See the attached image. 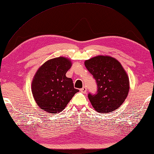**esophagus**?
<instances>
[{
    "label": "esophagus",
    "instance_id": "obj_1",
    "mask_svg": "<svg viewBox=\"0 0 154 154\" xmlns=\"http://www.w3.org/2000/svg\"><path fill=\"white\" fill-rule=\"evenodd\" d=\"M80 91L84 93H85L86 91H87V88H86L85 87H83L82 89H80Z\"/></svg>",
    "mask_w": 154,
    "mask_h": 154
}]
</instances>
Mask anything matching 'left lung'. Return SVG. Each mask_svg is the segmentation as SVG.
<instances>
[{"label":"left lung","instance_id":"left-lung-1","mask_svg":"<svg viewBox=\"0 0 154 154\" xmlns=\"http://www.w3.org/2000/svg\"><path fill=\"white\" fill-rule=\"evenodd\" d=\"M84 64L97 85L95 94H88L93 107L102 113L117 109L129 91V77L121 63L110 56L98 55L86 60Z\"/></svg>","mask_w":154,"mask_h":154}]
</instances>
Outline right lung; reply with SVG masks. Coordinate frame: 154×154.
Masks as SVG:
<instances>
[{"label": "right lung", "mask_w": 154, "mask_h": 154, "mask_svg": "<svg viewBox=\"0 0 154 154\" xmlns=\"http://www.w3.org/2000/svg\"><path fill=\"white\" fill-rule=\"evenodd\" d=\"M71 66L70 59L59 57L48 60L36 71L31 89L35 100L42 110L59 113L79 91L74 88L72 80L66 76Z\"/></svg>", "instance_id": "obj_1"}]
</instances>
